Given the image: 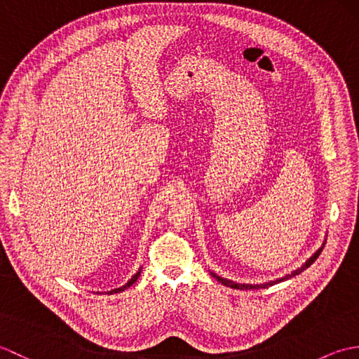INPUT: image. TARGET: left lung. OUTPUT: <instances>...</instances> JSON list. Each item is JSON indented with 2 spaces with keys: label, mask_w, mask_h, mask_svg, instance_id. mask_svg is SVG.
Instances as JSON below:
<instances>
[{
  "label": "left lung",
  "mask_w": 359,
  "mask_h": 359,
  "mask_svg": "<svg viewBox=\"0 0 359 359\" xmlns=\"http://www.w3.org/2000/svg\"><path fill=\"white\" fill-rule=\"evenodd\" d=\"M323 248H324V242H323V245L319 247V248L315 251V253L311 255V256L307 259V261L304 262L301 266H297L296 270H293L292 273H288V274H285V276H282V278H279V279H276V280L264 282V284H239V282H234V280H230V279H226V278H222V276H219V274L212 273V271H211V274H212V278H216V280H219L220 284L225 285V287H231V288H238V290H259V288H266V287H271V285H274V284H279V282H284V280H287V279H290V278H293V276H296V274H299L301 271L309 269V266L316 261V257H318L319 255H321Z\"/></svg>",
  "instance_id": "obj_1"
}]
</instances>
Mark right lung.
I'll use <instances>...</instances> for the list:
<instances>
[{
  "label": "right lung",
  "mask_w": 359,
  "mask_h": 359,
  "mask_svg": "<svg viewBox=\"0 0 359 359\" xmlns=\"http://www.w3.org/2000/svg\"><path fill=\"white\" fill-rule=\"evenodd\" d=\"M140 271H142V269H139V271H137V273L134 274V276H133L131 279H129V280L126 282L125 285H121V287H118V288H114V290H111V292H108V294H112V293H120V292H125V290H126L128 287H131V285L134 284V282H135L137 279H139V276H140Z\"/></svg>",
  "instance_id": "add662e5"
}]
</instances>
